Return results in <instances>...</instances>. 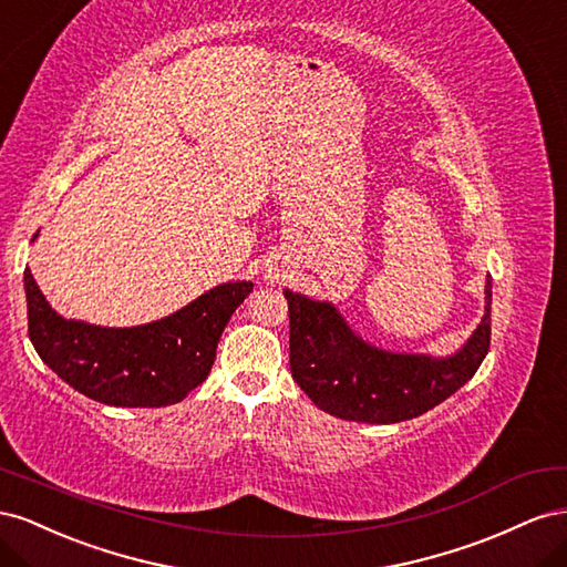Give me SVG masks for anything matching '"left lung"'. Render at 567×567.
Masks as SVG:
<instances>
[{
  "label": "left lung",
  "mask_w": 567,
  "mask_h": 567,
  "mask_svg": "<svg viewBox=\"0 0 567 567\" xmlns=\"http://www.w3.org/2000/svg\"><path fill=\"white\" fill-rule=\"evenodd\" d=\"M484 318L449 359L392 353L355 337L332 303L285 292L289 306V370L320 411L353 423L390 425L423 415L471 380L492 339V278Z\"/></svg>",
  "instance_id": "8db88e82"
}]
</instances>
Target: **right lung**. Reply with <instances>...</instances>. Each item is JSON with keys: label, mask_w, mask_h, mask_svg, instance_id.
<instances>
[{"label": "right lung", "mask_w": 567, "mask_h": 567, "mask_svg": "<svg viewBox=\"0 0 567 567\" xmlns=\"http://www.w3.org/2000/svg\"><path fill=\"white\" fill-rule=\"evenodd\" d=\"M28 337L40 359L73 390L106 406L158 409L183 401L212 373L218 339L251 282L218 285L177 313L140 328L63 320L23 272Z\"/></svg>", "instance_id": "add662e5"}]
</instances>
